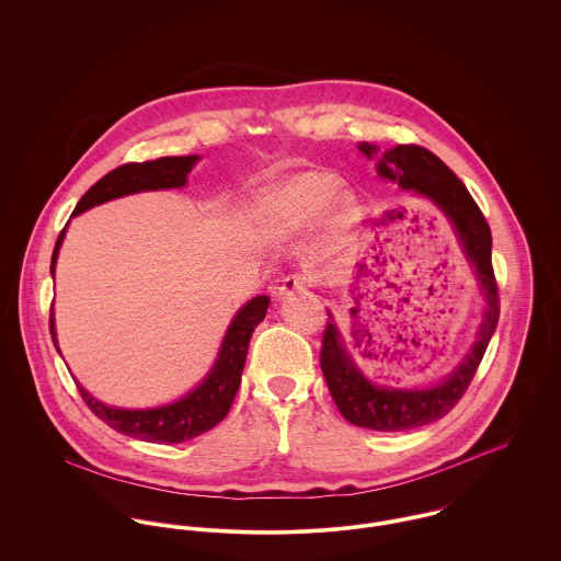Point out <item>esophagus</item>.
<instances>
[{"instance_id":"obj_1","label":"esophagus","mask_w":561,"mask_h":561,"mask_svg":"<svg viewBox=\"0 0 561 561\" xmlns=\"http://www.w3.org/2000/svg\"><path fill=\"white\" fill-rule=\"evenodd\" d=\"M306 286H308V277H306V275H301V273L286 275V277L282 279V284L275 288V295H277L279 299H284V297H290L293 293H304Z\"/></svg>"}]
</instances>
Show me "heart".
Returning a JSON list of instances; mask_svg holds the SVG:
<instances>
[{
  "instance_id": "obj_1",
  "label": "heart",
  "mask_w": 561,
  "mask_h": 561,
  "mask_svg": "<svg viewBox=\"0 0 561 561\" xmlns=\"http://www.w3.org/2000/svg\"><path fill=\"white\" fill-rule=\"evenodd\" d=\"M340 181L327 172H306L282 185L273 197V219L284 230H295L316 219L335 197Z\"/></svg>"
}]
</instances>
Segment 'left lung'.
Masks as SVG:
<instances>
[{
    "instance_id": "left-lung-1",
    "label": "left lung",
    "mask_w": 561,
    "mask_h": 561,
    "mask_svg": "<svg viewBox=\"0 0 561 561\" xmlns=\"http://www.w3.org/2000/svg\"><path fill=\"white\" fill-rule=\"evenodd\" d=\"M359 150L370 159L376 154V146L370 144H362ZM376 170L380 179L433 199L443 210L458 234L467 260L476 268L486 299V310L471 353L443 382L428 389H393L370 382L355 366L337 327L333 324L331 311H327L329 320L322 333L320 368L335 407L346 417V422L359 428L402 433L433 424L458 404L478 373L486 346L497 329L499 290L491 262V228L462 181L436 154L415 144H402L382 152L378 157Z\"/></svg>"
}]
</instances>
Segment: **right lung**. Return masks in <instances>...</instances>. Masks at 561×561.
I'll list each match as a JSON object with an SVG mask.
<instances>
[{
	"mask_svg": "<svg viewBox=\"0 0 561 561\" xmlns=\"http://www.w3.org/2000/svg\"><path fill=\"white\" fill-rule=\"evenodd\" d=\"M199 157H161L154 161L144 163H126L110 174H105L99 183L83 193V197L77 202L72 215H79L92 206H99L103 202L123 197L137 191H154V188L185 187L187 174L193 163ZM66 226H64L56 250L51 255V275L56 273L58 251L62 245ZM268 297H253L239 313L232 318L226 337L221 342V351L217 355L215 366L210 368L208 376L179 402L157 407V409H116L99 402L94 396H90L79 382L77 389L88 404V409L103 420L110 428L118 431L126 436L148 440V443H183L193 436L204 435L210 428H215L230 411L232 400L241 385V374L245 368L248 348H250L251 333L253 329L264 320V313L268 308ZM49 331L54 337V344L58 348L56 337V324H54V308L49 318ZM60 353V348H58Z\"/></svg>",
	"mask_w": 561,
	"mask_h": 561,
	"instance_id": "obj_1",
	"label": "right lung"
}]
</instances>
